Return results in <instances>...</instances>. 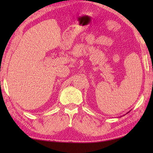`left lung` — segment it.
<instances>
[{"label":"left lung","mask_w":153,"mask_h":153,"mask_svg":"<svg viewBox=\"0 0 153 153\" xmlns=\"http://www.w3.org/2000/svg\"><path fill=\"white\" fill-rule=\"evenodd\" d=\"M129 112H128V113H129Z\"/></svg>","instance_id":"obj_1"}]
</instances>
